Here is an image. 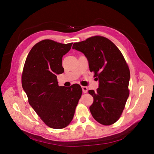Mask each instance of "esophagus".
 <instances>
[{"label": "esophagus", "instance_id": "esophagus-1", "mask_svg": "<svg viewBox=\"0 0 154 154\" xmlns=\"http://www.w3.org/2000/svg\"><path fill=\"white\" fill-rule=\"evenodd\" d=\"M82 88L83 93H86L88 92V88H87L86 86H82Z\"/></svg>", "mask_w": 154, "mask_h": 154}]
</instances>
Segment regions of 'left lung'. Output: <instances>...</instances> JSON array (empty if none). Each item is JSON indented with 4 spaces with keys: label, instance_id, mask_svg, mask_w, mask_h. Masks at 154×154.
Returning <instances> with one entry per match:
<instances>
[{
    "label": "left lung",
    "instance_id": "left-lung-1",
    "mask_svg": "<svg viewBox=\"0 0 154 154\" xmlns=\"http://www.w3.org/2000/svg\"><path fill=\"white\" fill-rule=\"evenodd\" d=\"M72 49L84 54L90 71L99 82L96 91H88L94 99L90 106L93 117L104 125L115 123L129 96L130 74L123 55L113 42L102 36L75 42Z\"/></svg>",
    "mask_w": 154,
    "mask_h": 154
}]
</instances>
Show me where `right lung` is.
<instances>
[{"instance_id":"1","label":"right lung","mask_w":154,"mask_h":154,"mask_svg":"<svg viewBox=\"0 0 154 154\" xmlns=\"http://www.w3.org/2000/svg\"><path fill=\"white\" fill-rule=\"evenodd\" d=\"M72 42L62 44L44 39L32 48L22 74V86L29 104L48 126L61 129L73 119L82 94L79 84L60 86L57 75L63 73L62 57Z\"/></svg>"}]
</instances>
